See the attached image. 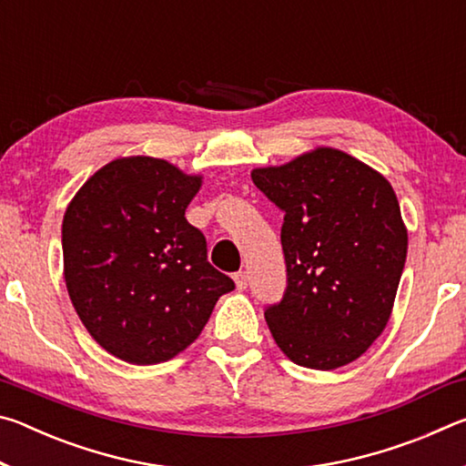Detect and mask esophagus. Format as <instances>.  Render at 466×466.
Returning a JSON list of instances; mask_svg holds the SVG:
<instances>
[{"mask_svg":"<svg viewBox=\"0 0 466 466\" xmlns=\"http://www.w3.org/2000/svg\"><path fill=\"white\" fill-rule=\"evenodd\" d=\"M234 283H236V288L238 289H247V286H248V273L247 271H238L234 275Z\"/></svg>","mask_w":466,"mask_h":466,"instance_id":"34e87169","label":"esophagus"}]
</instances>
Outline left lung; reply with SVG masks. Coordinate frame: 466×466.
<instances>
[{
    "instance_id": "1",
    "label": "left lung",
    "mask_w": 466,
    "mask_h": 466,
    "mask_svg": "<svg viewBox=\"0 0 466 466\" xmlns=\"http://www.w3.org/2000/svg\"><path fill=\"white\" fill-rule=\"evenodd\" d=\"M250 177L286 214L288 288L265 310L275 343L304 368L351 364L382 335L407 258V228L390 183L335 147Z\"/></svg>"
}]
</instances>
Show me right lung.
Segmentation results:
<instances>
[{
	"mask_svg": "<svg viewBox=\"0 0 466 466\" xmlns=\"http://www.w3.org/2000/svg\"><path fill=\"white\" fill-rule=\"evenodd\" d=\"M201 188L160 157L108 162L86 180L61 226L63 275L77 317L129 364L175 358L208 325L234 281L208 261L185 209Z\"/></svg>",
	"mask_w": 466,
	"mask_h": 466,
	"instance_id": "add662e5",
	"label": "right lung"
}]
</instances>
